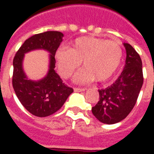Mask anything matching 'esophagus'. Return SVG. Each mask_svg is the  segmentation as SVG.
Masks as SVG:
<instances>
[{
  "label": "esophagus",
  "mask_w": 154,
  "mask_h": 154,
  "mask_svg": "<svg viewBox=\"0 0 154 154\" xmlns=\"http://www.w3.org/2000/svg\"><path fill=\"white\" fill-rule=\"evenodd\" d=\"M74 91H75L76 92H80V91H86V88H78V87H76V88H74Z\"/></svg>",
  "instance_id": "34e87169"
}]
</instances>
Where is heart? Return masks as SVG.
Masks as SVG:
<instances>
[{"label":"heart","mask_w":154,"mask_h":154,"mask_svg":"<svg viewBox=\"0 0 154 154\" xmlns=\"http://www.w3.org/2000/svg\"><path fill=\"white\" fill-rule=\"evenodd\" d=\"M123 57L121 44L117 41L95 37L78 38L71 44L70 48H60L55 54L61 75L67 78L80 66L83 69L74 76V81L87 83L93 80L104 82L118 69Z\"/></svg>","instance_id":"obj_1"}]
</instances>
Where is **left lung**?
<instances>
[{"label": "left lung", "instance_id": "1", "mask_svg": "<svg viewBox=\"0 0 154 154\" xmlns=\"http://www.w3.org/2000/svg\"><path fill=\"white\" fill-rule=\"evenodd\" d=\"M126 60L124 70L110 87L98 90L99 100L91 111L99 121L112 125L126 118L135 106L143 82L142 60L129 44H124Z\"/></svg>", "mask_w": 154, "mask_h": 154}]
</instances>
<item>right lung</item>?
I'll return each mask as SVG.
<instances>
[{"label":"right lung","mask_w":154,"mask_h":154,"mask_svg":"<svg viewBox=\"0 0 154 154\" xmlns=\"http://www.w3.org/2000/svg\"><path fill=\"white\" fill-rule=\"evenodd\" d=\"M63 37V35L59 31H47L33 35L25 41L13 59L12 85L15 94L22 106L38 117H46L55 113L73 92V89L65 85L54 70L55 54ZM35 49H45L51 53L49 72L39 81L28 79L22 67L24 54Z\"/></svg>","instance_id":"1"}]
</instances>
